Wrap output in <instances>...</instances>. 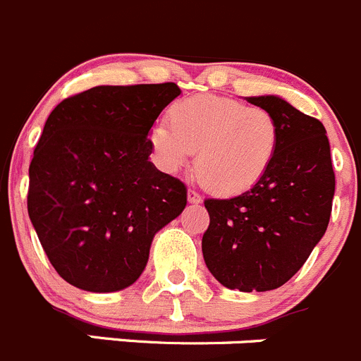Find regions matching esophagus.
Here are the masks:
<instances>
[{
  "mask_svg": "<svg viewBox=\"0 0 361 361\" xmlns=\"http://www.w3.org/2000/svg\"><path fill=\"white\" fill-rule=\"evenodd\" d=\"M188 202H190V204H199V202L202 201V197H201V194H199V192H195L194 188H188Z\"/></svg>",
  "mask_w": 361,
  "mask_h": 361,
  "instance_id": "34e87169",
  "label": "esophagus"
}]
</instances>
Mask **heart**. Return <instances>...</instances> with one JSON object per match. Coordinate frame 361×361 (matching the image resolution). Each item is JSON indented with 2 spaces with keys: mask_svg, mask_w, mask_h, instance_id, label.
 I'll use <instances>...</instances> for the list:
<instances>
[{
  "mask_svg": "<svg viewBox=\"0 0 361 361\" xmlns=\"http://www.w3.org/2000/svg\"><path fill=\"white\" fill-rule=\"evenodd\" d=\"M169 123L149 132V142L166 169L188 162L206 190L241 194L269 171L281 146V125L262 107L220 95H195L174 104Z\"/></svg>",
  "mask_w": 361,
  "mask_h": 361,
  "instance_id": "obj_1",
  "label": "heart"
}]
</instances>
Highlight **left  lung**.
Masks as SVG:
<instances>
[{
	"label": "left lung",
	"instance_id": "1",
	"mask_svg": "<svg viewBox=\"0 0 361 361\" xmlns=\"http://www.w3.org/2000/svg\"><path fill=\"white\" fill-rule=\"evenodd\" d=\"M281 125V146L257 185L231 199H206L202 255L213 277L243 293L284 286L326 233L335 194L323 123L274 95L250 97Z\"/></svg>",
	"mask_w": 361,
	"mask_h": 361
}]
</instances>
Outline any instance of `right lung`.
Here are the masks:
<instances>
[{"label": "right lung", "instance_id": "add662e5", "mask_svg": "<svg viewBox=\"0 0 361 361\" xmlns=\"http://www.w3.org/2000/svg\"><path fill=\"white\" fill-rule=\"evenodd\" d=\"M174 82L97 86L59 102L30 164L27 213L59 277L92 293L134 284L157 231L187 206L183 181L155 169L149 130Z\"/></svg>", "mask_w": 361, "mask_h": 361}]
</instances>
